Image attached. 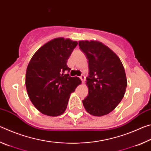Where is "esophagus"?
<instances>
[{
  "label": "esophagus",
  "mask_w": 151,
  "mask_h": 151,
  "mask_svg": "<svg viewBox=\"0 0 151 151\" xmlns=\"http://www.w3.org/2000/svg\"><path fill=\"white\" fill-rule=\"evenodd\" d=\"M80 78L81 79V81H82V82H83V83H84V82H85V75H81L80 76Z\"/></svg>",
  "instance_id": "obj_1"
}]
</instances>
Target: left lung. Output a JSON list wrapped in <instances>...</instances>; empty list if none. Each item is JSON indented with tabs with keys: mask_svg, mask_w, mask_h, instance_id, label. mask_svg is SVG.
<instances>
[{
	"mask_svg": "<svg viewBox=\"0 0 151 151\" xmlns=\"http://www.w3.org/2000/svg\"><path fill=\"white\" fill-rule=\"evenodd\" d=\"M79 48L88 59V96L83 101L89 114L101 116L113 111L122 101L127 86L120 58L103 43L82 40Z\"/></svg>",
	"mask_w": 151,
	"mask_h": 151,
	"instance_id": "obj_1",
	"label": "left lung"
}]
</instances>
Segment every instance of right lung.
Wrapping results in <instances>:
<instances>
[{
  "instance_id": "right-lung-1",
  "label": "right lung",
  "mask_w": 151,
  "mask_h": 151,
  "mask_svg": "<svg viewBox=\"0 0 151 151\" xmlns=\"http://www.w3.org/2000/svg\"><path fill=\"white\" fill-rule=\"evenodd\" d=\"M77 45L57 38L40 47L30 59L25 84L30 101L41 113L51 116L63 114L70 93L81 83L77 76L68 74L67 60Z\"/></svg>"
}]
</instances>
